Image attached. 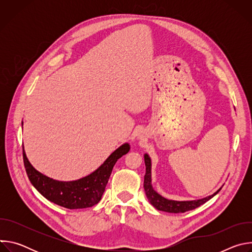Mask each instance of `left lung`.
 <instances>
[{"label":"left lung","mask_w":252,"mask_h":252,"mask_svg":"<svg viewBox=\"0 0 252 252\" xmlns=\"http://www.w3.org/2000/svg\"><path fill=\"white\" fill-rule=\"evenodd\" d=\"M145 162H146V175H145V182H143V188H145V191L147 194V197L149 201L158 209L165 212L170 213H184L189 210H192L201 204L208 201L210 198H212L215 194H218L219 191L221 189H220L217 192L213 194L197 199V200H188V201H176L167 199L160 194H158L152 186V161L151 158L148 154L145 155Z\"/></svg>","instance_id":"1"}]
</instances>
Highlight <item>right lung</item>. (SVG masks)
<instances>
[{
	"mask_svg": "<svg viewBox=\"0 0 252 252\" xmlns=\"http://www.w3.org/2000/svg\"><path fill=\"white\" fill-rule=\"evenodd\" d=\"M129 149L128 143H124L96 170L73 182H59L44 175L30 163L25 151L23 158L31 184L44 197L60 206L78 209L92 207L100 200L114 165Z\"/></svg>",
	"mask_w": 252,
	"mask_h": 252,
	"instance_id": "obj_1",
	"label": "right lung"
}]
</instances>
